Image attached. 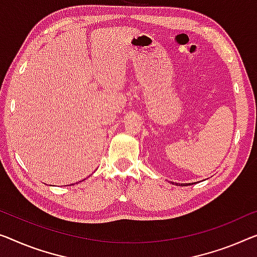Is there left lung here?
Wrapping results in <instances>:
<instances>
[{"label": "left lung", "mask_w": 257, "mask_h": 257, "mask_svg": "<svg viewBox=\"0 0 257 257\" xmlns=\"http://www.w3.org/2000/svg\"><path fill=\"white\" fill-rule=\"evenodd\" d=\"M189 185H190V183H189ZM181 186H183V183H181Z\"/></svg>", "instance_id": "obj_1"}]
</instances>
